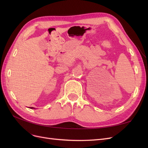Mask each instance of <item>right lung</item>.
I'll return each instance as SVG.
<instances>
[{"label":"right lung","mask_w":148,"mask_h":148,"mask_svg":"<svg viewBox=\"0 0 148 148\" xmlns=\"http://www.w3.org/2000/svg\"><path fill=\"white\" fill-rule=\"evenodd\" d=\"M30 109H35V108H34V107H30Z\"/></svg>","instance_id":"add662e5"}]
</instances>
